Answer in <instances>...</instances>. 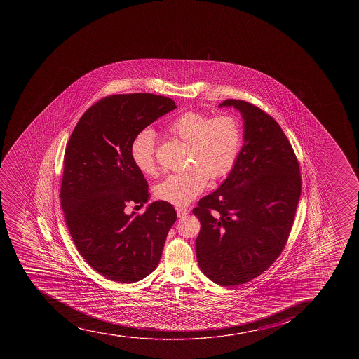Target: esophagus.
Instances as JSON below:
<instances>
[{"label":"esophagus","instance_id":"obj_1","mask_svg":"<svg viewBox=\"0 0 359 359\" xmlns=\"http://www.w3.org/2000/svg\"><path fill=\"white\" fill-rule=\"evenodd\" d=\"M177 217H185L189 214V210L187 208H177Z\"/></svg>","mask_w":359,"mask_h":359}]
</instances>
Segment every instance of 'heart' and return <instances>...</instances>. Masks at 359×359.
<instances>
[{"label": "heart", "mask_w": 359, "mask_h": 359, "mask_svg": "<svg viewBox=\"0 0 359 359\" xmlns=\"http://www.w3.org/2000/svg\"><path fill=\"white\" fill-rule=\"evenodd\" d=\"M168 131L189 144V170L167 175L154 189L158 199L174 206H186L206 189L208 177L217 180L231 170L241 149L243 132L238 118L222 114L212 118L186 112L168 125ZM131 159L142 173L156 170V135L142 130L131 144Z\"/></svg>", "instance_id": "obj_1"}]
</instances>
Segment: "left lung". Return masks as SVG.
<instances>
[{"label": "left lung", "instance_id": "1", "mask_svg": "<svg viewBox=\"0 0 359 359\" xmlns=\"http://www.w3.org/2000/svg\"><path fill=\"white\" fill-rule=\"evenodd\" d=\"M219 107L241 114L243 144L227 179L193 210L201 224L196 259L210 280L235 287L280 256L302 184L294 149L273 118L243 100H224Z\"/></svg>", "mask_w": 359, "mask_h": 359}]
</instances>
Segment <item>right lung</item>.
<instances>
[{
    "label": "right lung",
    "instance_id": "obj_1",
    "mask_svg": "<svg viewBox=\"0 0 359 359\" xmlns=\"http://www.w3.org/2000/svg\"><path fill=\"white\" fill-rule=\"evenodd\" d=\"M177 109L152 93L114 95L95 104L76 125L65 149L61 203L83 259L118 283H135L159 264L177 212L154 201L145 213H125L149 199L147 182L131 159L135 135Z\"/></svg>",
    "mask_w": 359,
    "mask_h": 359
}]
</instances>
